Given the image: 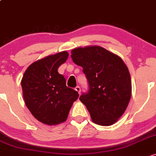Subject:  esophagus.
Segmentation results:
<instances>
[{
  "mask_svg": "<svg viewBox=\"0 0 156 156\" xmlns=\"http://www.w3.org/2000/svg\"><path fill=\"white\" fill-rule=\"evenodd\" d=\"M75 90H76V91L79 94H80V93H81V88H80L79 86H76V87H75Z\"/></svg>",
  "mask_w": 156,
  "mask_h": 156,
  "instance_id": "obj_1",
  "label": "esophagus"
}]
</instances>
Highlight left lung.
<instances>
[{
    "mask_svg": "<svg viewBox=\"0 0 156 156\" xmlns=\"http://www.w3.org/2000/svg\"><path fill=\"white\" fill-rule=\"evenodd\" d=\"M71 57L86 75L89 90L80 100L86 106L93 122L113 125L125 113L131 97L127 66L120 57L99 45L74 48Z\"/></svg>",
    "mask_w": 156,
    "mask_h": 156,
    "instance_id": "obj_1",
    "label": "left lung"
}]
</instances>
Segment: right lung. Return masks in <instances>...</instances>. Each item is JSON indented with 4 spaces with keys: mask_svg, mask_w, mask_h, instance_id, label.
Instances as JSON below:
<instances>
[{
    "mask_svg": "<svg viewBox=\"0 0 156 156\" xmlns=\"http://www.w3.org/2000/svg\"><path fill=\"white\" fill-rule=\"evenodd\" d=\"M69 57L66 51L33 62L21 80L26 105L39 122L57 125L66 121L73 103L79 97L66 86V79L57 70Z\"/></svg>",
    "mask_w": 156,
    "mask_h": 156,
    "instance_id": "obj_1",
    "label": "right lung"
}]
</instances>
